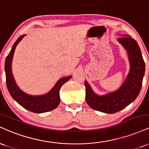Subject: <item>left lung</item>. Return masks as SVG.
I'll use <instances>...</instances> for the list:
<instances>
[{
    "label": "left lung",
    "mask_w": 149,
    "mask_h": 149,
    "mask_svg": "<svg viewBox=\"0 0 149 149\" xmlns=\"http://www.w3.org/2000/svg\"><path fill=\"white\" fill-rule=\"evenodd\" d=\"M118 41L126 49L130 69L127 78L118 90L100 96L94 92L88 82L85 81V100L92 109L114 113L131 104L139 95L145 73V63L141 49L136 40L128 35L118 38Z\"/></svg>",
    "instance_id": "left-lung-1"
}]
</instances>
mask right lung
Masks as SVG:
<instances>
[{
    "instance_id": "right-lung-1",
    "label": "right lung",
    "mask_w": 149,
    "mask_h": 149,
    "mask_svg": "<svg viewBox=\"0 0 149 149\" xmlns=\"http://www.w3.org/2000/svg\"><path fill=\"white\" fill-rule=\"evenodd\" d=\"M25 35H22L15 41L11 50L6 59L5 71L6 76V84L10 95L22 107L30 111L37 113L48 112L56 109L60 102L59 90L61 87L68 81L71 76L61 78L57 82L52 90L47 94L39 96H32L22 91L17 85L13 72H12V61L17 45L22 40Z\"/></svg>"
}]
</instances>
